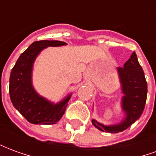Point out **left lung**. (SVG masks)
Segmentation results:
<instances>
[{
  "label": "left lung",
  "instance_id": "1",
  "mask_svg": "<svg viewBox=\"0 0 156 156\" xmlns=\"http://www.w3.org/2000/svg\"><path fill=\"white\" fill-rule=\"evenodd\" d=\"M121 88L124 96L122 97V108L126 117L120 124L104 125L95 119L92 123L95 127L103 132L119 133L125 130L140 117L144 111L147 98V83L144 73L139 63L135 52L124 65V68H117Z\"/></svg>",
  "mask_w": 156,
  "mask_h": 156
}]
</instances>
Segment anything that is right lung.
Listing matches in <instances>:
<instances>
[{"label": "right lung", "instance_id": "right-lung-1", "mask_svg": "<svg viewBox=\"0 0 156 156\" xmlns=\"http://www.w3.org/2000/svg\"><path fill=\"white\" fill-rule=\"evenodd\" d=\"M66 44L61 41H34L21 54L11 72L9 93L12 105L32 124H54L64 115L71 94L58 104L48 101L35 91L32 72L34 61L41 50Z\"/></svg>", "mask_w": 156, "mask_h": 156}]
</instances>
